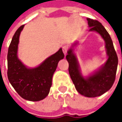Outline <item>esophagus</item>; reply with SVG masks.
Returning <instances> with one entry per match:
<instances>
[{
    "instance_id": "obj_1",
    "label": "esophagus",
    "mask_w": 122,
    "mask_h": 122,
    "mask_svg": "<svg viewBox=\"0 0 122 122\" xmlns=\"http://www.w3.org/2000/svg\"><path fill=\"white\" fill-rule=\"evenodd\" d=\"M62 51H63V53L64 55H66L67 53V51H68V46L67 45H64L62 47Z\"/></svg>"
}]
</instances>
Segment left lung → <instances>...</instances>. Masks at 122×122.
I'll return each instance as SVG.
<instances>
[{
  "label": "left lung",
  "instance_id": "1",
  "mask_svg": "<svg viewBox=\"0 0 122 122\" xmlns=\"http://www.w3.org/2000/svg\"><path fill=\"white\" fill-rule=\"evenodd\" d=\"M87 20L90 28V31L98 32L105 41L107 60L98 71L87 77H83L77 57L73 52V47L77 45V42L75 43L72 47L68 49L66 58L69 64V75L76 90L83 96L92 98L101 96L110 90L115 81L118 58L111 38L105 27L97 20L90 18H87Z\"/></svg>",
  "mask_w": 122,
  "mask_h": 122
}]
</instances>
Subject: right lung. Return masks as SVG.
<instances>
[{"label": "right lung", "instance_id": "obj_1", "mask_svg": "<svg viewBox=\"0 0 122 122\" xmlns=\"http://www.w3.org/2000/svg\"><path fill=\"white\" fill-rule=\"evenodd\" d=\"M24 25L15 32L7 54L8 79L17 94L24 99L39 101L48 95L52 84V77L58 62L64 58L62 48L35 68L26 67L17 57L19 39Z\"/></svg>", "mask_w": 122, "mask_h": 122}]
</instances>
